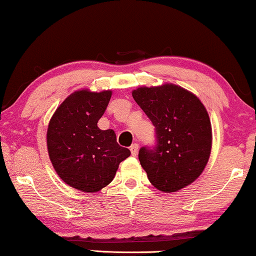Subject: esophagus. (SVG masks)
I'll return each mask as SVG.
<instances>
[{"label":"esophagus","instance_id":"1","mask_svg":"<svg viewBox=\"0 0 256 256\" xmlns=\"http://www.w3.org/2000/svg\"><path fill=\"white\" fill-rule=\"evenodd\" d=\"M130 152L132 156H136L138 154V143H134V144L130 146Z\"/></svg>","mask_w":256,"mask_h":256}]
</instances>
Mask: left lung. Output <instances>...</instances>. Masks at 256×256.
I'll list each match as a JSON object with an SVG mask.
<instances>
[{
	"label": "left lung",
	"instance_id": "1",
	"mask_svg": "<svg viewBox=\"0 0 256 256\" xmlns=\"http://www.w3.org/2000/svg\"><path fill=\"white\" fill-rule=\"evenodd\" d=\"M132 94L155 126V146L138 152L150 183L163 192L188 186L200 176L211 154L212 128L204 104L172 84L140 87Z\"/></svg>",
	"mask_w": 256,
	"mask_h": 256
}]
</instances>
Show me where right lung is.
Returning <instances> with one entry per match:
<instances>
[{
    "mask_svg": "<svg viewBox=\"0 0 256 256\" xmlns=\"http://www.w3.org/2000/svg\"><path fill=\"white\" fill-rule=\"evenodd\" d=\"M112 90L72 93L57 108L48 124L46 143L58 176L82 192H98L113 180L130 150L118 146L114 130H101Z\"/></svg>",
    "mask_w": 256,
    "mask_h": 256,
    "instance_id": "obj_1",
    "label": "right lung"
}]
</instances>
